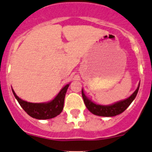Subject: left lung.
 <instances>
[{
    "instance_id": "obj_1",
    "label": "left lung",
    "mask_w": 152,
    "mask_h": 152,
    "mask_svg": "<svg viewBox=\"0 0 152 152\" xmlns=\"http://www.w3.org/2000/svg\"><path fill=\"white\" fill-rule=\"evenodd\" d=\"M139 88L140 83L136 91L129 98L122 100V101L117 102L110 104V105H102V104L94 103V102L91 101L85 96V94H84L83 89H82V95L87 108L91 113L95 114V115L101 116V117H113V116H117L123 113L130 105L131 103L133 102V100L136 97L138 91H139Z\"/></svg>"
}]
</instances>
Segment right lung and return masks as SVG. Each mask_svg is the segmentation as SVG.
Listing matches in <instances>:
<instances>
[{"label": "right lung", "mask_w": 152, "mask_h": 152, "mask_svg": "<svg viewBox=\"0 0 152 152\" xmlns=\"http://www.w3.org/2000/svg\"><path fill=\"white\" fill-rule=\"evenodd\" d=\"M69 85L70 84L66 85L53 99L45 103L28 102L19 98L13 89H12V91L22 108L30 117L38 120H48L56 117L62 111L64 107V97Z\"/></svg>", "instance_id": "right-lung-1"}]
</instances>
